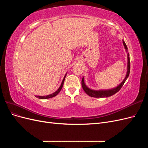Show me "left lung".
Here are the masks:
<instances>
[{"label":"left lung","instance_id":"1","mask_svg":"<svg viewBox=\"0 0 148 148\" xmlns=\"http://www.w3.org/2000/svg\"><path fill=\"white\" fill-rule=\"evenodd\" d=\"M123 44L124 47L126 50L127 52H128V48L127 46L126 45V44L124 42V41L123 40ZM127 58H128V64H127V75L125 76V78H124V79L123 80V82L121 83L117 87H115L114 88L112 89H104V90H93V89H91L90 88H89L86 84L84 83V77H83L82 78V85L83 90L84 91V92H86L87 95L89 96L92 97H107L112 96L114 95H115V93H117L118 91H119L120 89L122 88V87L123 86V84L125 83V81H126L127 79L128 78L129 74H130V56L129 53H127Z\"/></svg>","mask_w":148,"mask_h":148}]
</instances>
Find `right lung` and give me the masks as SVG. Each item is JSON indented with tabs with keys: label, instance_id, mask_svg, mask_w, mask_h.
Wrapping results in <instances>:
<instances>
[{
	"label": "right lung",
	"instance_id": "add662e5",
	"mask_svg": "<svg viewBox=\"0 0 148 148\" xmlns=\"http://www.w3.org/2000/svg\"><path fill=\"white\" fill-rule=\"evenodd\" d=\"M66 73L65 74L63 80H62V82L60 84V87L59 88V89H58L56 92H54L52 94H51V95H47V96H36V97L39 98V99H49V98H51V97H55L56 96H57L58 94L60 92V91H61L62 87H63V85H64V81H65V78L66 77Z\"/></svg>",
	"mask_w": 148,
	"mask_h": 148
}]
</instances>
